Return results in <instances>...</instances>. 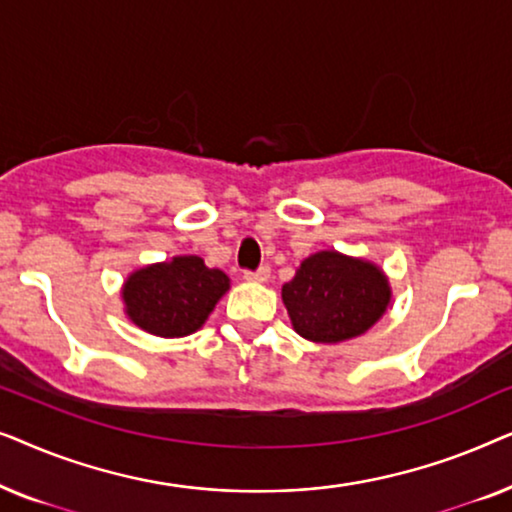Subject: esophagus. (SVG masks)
Masks as SVG:
<instances>
[{"instance_id": "esophagus-1", "label": "esophagus", "mask_w": 512, "mask_h": 512, "mask_svg": "<svg viewBox=\"0 0 512 512\" xmlns=\"http://www.w3.org/2000/svg\"><path fill=\"white\" fill-rule=\"evenodd\" d=\"M268 277H270L268 265H261L258 270H244V279H249V282H265Z\"/></svg>"}]
</instances>
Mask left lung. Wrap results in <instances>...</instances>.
<instances>
[{"label": "left lung", "instance_id": "8db88e82", "mask_svg": "<svg viewBox=\"0 0 512 512\" xmlns=\"http://www.w3.org/2000/svg\"><path fill=\"white\" fill-rule=\"evenodd\" d=\"M282 298L303 338L331 345L366 333L382 317L389 284L373 263L319 251L300 263Z\"/></svg>", "mask_w": 512, "mask_h": 512}]
</instances>
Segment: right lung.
I'll return each instance as SVG.
<instances>
[{
    "label": "right lung",
    "instance_id": "obj_1",
    "mask_svg": "<svg viewBox=\"0 0 512 512\" xmlns=\"http://www.w3.org/2000/svg\"><path fill=\"white\" fill-rule=\"evenodd\" d=\"M228 291V277L198 256H177L130 275L123 289L125 312L139 328L160 338H184L205 324Z\"/></svg>",
    "mask_w": 512,
    "mask_h": 512
}]
</instances>
